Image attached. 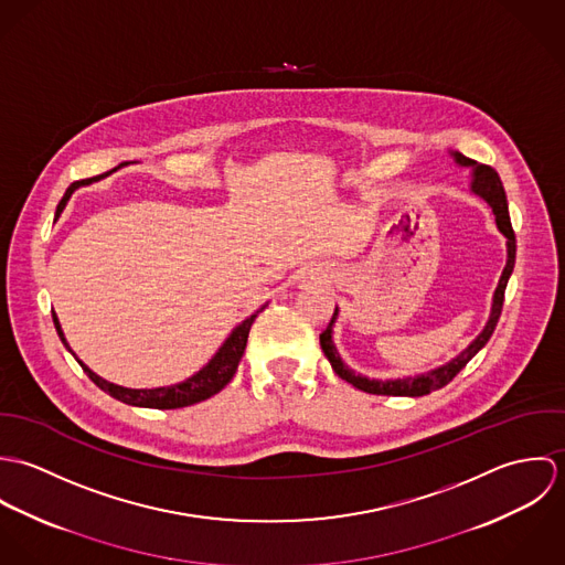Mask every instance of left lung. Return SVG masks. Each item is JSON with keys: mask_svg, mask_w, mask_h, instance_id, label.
<instances>
[{"mask_svg": "<svg viewBox=\"0 0 565 565\" xmlns=\"http://www.w3.org/2000/svg\"><path fill=\"white\" fill-rule=\"evenodd\" d=\"M450 157L455 159V162L459 167H470L472 169V182H470V191L479 198H483L484 202L491 206L493 211V217H495V226L498 231L504 235L507 239V263H504V269L500 274V280H498V287L493 291V298H491V311H489V318L484 322L483 330L477 334V339L466 348L461 350L455 359H450L448 363L430 370V372H424V374H415V376H404V379H370V376H363V374H356L354 370H350V365L343 363L334 341H332V326L339 318V309L334 307V313H332V320L326 326L322 334H320V345H322L323 354L326 359L330 361L334 374L339 379H343L345 383L354 385L356 390L365 392V394H374V396H408V398H417V396H426L435 390H441L444 385H448L463 367L466 363L483 348L484 343L489 341V337L493 334V328L500 320V311H502V302H504V289H507V282L511 278V271H513V265H515V235H513V228H511V220H509V206H507V195H504V186L500 182V175L493 167L489 164H481V162L472 161L468 157H463L461 152H450Z\"/></svg>", "mask_w": 565, "mask_h": 565, "instance_id": "8db88e82", "label": "left lung"}]
</instances>
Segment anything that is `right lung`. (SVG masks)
<instances>
[{
  "label": "right lung",
  "instance_id": "1",
  "mask_svg": "<svg viewBox=\"0 0 565 565\" xmlns=\"http://www.w3.org/2000/svg\"><path fill=\"white\" fill-rule=\"evenodd\" d=\"M121 167V164H119ZM119 167L102 173V175H95V178H88V180H78L74 182L63 200L58 202V209H56V220L61 217V213L65 211L70 198L74 195L76 189L86 186L90 182H97L106 175H110L113 171H117ZM267 305H263L258 311H254L249 318H245L242 323H237L231 334L226 337V341L220 345V350L213 354V359L200 370L195 372L193 376H189L186 381L182 383H175V385H169V387H154V390H130V387H121V385H115V383H108L104 381L102 376H97L93 370H88L81 359L74 354V350L70 348L67 339H65V332L61 328V322L56 318V313L52 311V318H54V326L58 330V337L61 341L65 343V348L78 359V363L82 365V370L86 372V376L102 390L106 392L108 396H113L115 401H121V403L132 404V406H146V408H180V406H189V404L202 403L215 394H220L228 383L231 379L235 376L237 367H239V361H242L243 352H245V343H247V334H249V328L256 320V316L265 309Z\"/></svg>",
  "mask_w": 565,
  "mask_h": 565
}]
</instances>
